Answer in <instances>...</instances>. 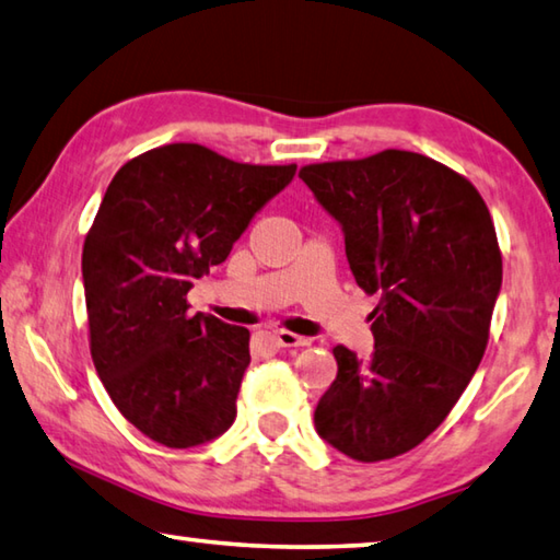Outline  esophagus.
<instances>
[{
    "instance_id": "34e87169",
    "label": "esophagus",
    "mask_w": 560,
    "mask_h": 560,
    "mask_svg": "<svg viewBox=\"0 0 560 560\" xmlns=\"http://www.w3.org/2000/svg\"><path fill=\"white\" fill-rule=\"evenodd\" d=\"M273 340H277L279 348H306V345H311L308 338H303V335H296L291 330H277L273 332Z\"/></svg>"
}]
</instances>
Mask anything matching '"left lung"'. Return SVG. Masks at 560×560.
Returning a JSON list of instances; mask_svg holds the SVG:
<instances>
[{
	"label": "left lung",
	"instance_id": "left-lung-1",
	"mask_svg": "<svg viewBox=\"0 0 560 560\" xmlns=\"http://www.w3.org/2000/svg\"><path fill=\"white\" fill-rule=\"evenodd\" d=\"M299 176L340 222L358 287L380 296L370 360L332 350L315 431L352 460H389L439 429L482 360L502 287L494 222L470 180L413 151Z\"/></svg>",
	"mask_w": 560,
	"mask_h": 560
}]
</instances>
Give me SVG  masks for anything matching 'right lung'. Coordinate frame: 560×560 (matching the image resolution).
I'll list each match as a JSON object with an SVG mask.
<instances>
[{"mask_svg": "<svg viewBox=\"0 0 560 560\" xmlns=\"http://www.w3.org/2000/svg\"><path fill=\"white\" fill-rule=\"evenodd\" d=\"M293 174L296 164L166 144L107 186L83 245L90 354L119 413L166 448L208 443L235 421L249 330L190 315L186 293Z\"/></svg>", "mask_w": 560, "mask_h": 560, "instance_id": "obj_1", "label": "right lung"}]
</instances>
